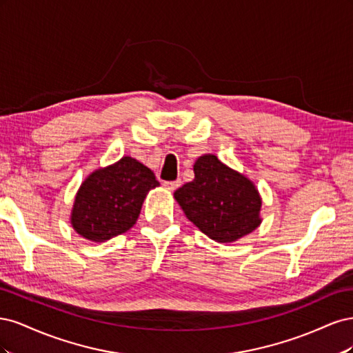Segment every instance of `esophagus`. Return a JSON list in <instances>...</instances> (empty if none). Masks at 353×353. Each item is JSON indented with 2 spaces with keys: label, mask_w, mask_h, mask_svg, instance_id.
<instances>
[{
  "label": "esophagus",
  "mask_w": 353,
  "mask_h": 353,
  "mask_svg": "<svg viewBox=\"0 0 353 353\" xmlns=\"http://www.w3.org/2000/svg\"><path fill=\"white\" fill-rule=\"evenodd\" d=\"M179 185H181V181H165V183H163V187L169 191L176 190Z\"/></svg>",
  "instance_id": "34e87169"
}]
</instances>
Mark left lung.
Segmentation results:
<instances>
[{"mask_svg":"<svg viewBox=\"0 0 353 353\" xmlns=\"http://www.w3.org/2000/svg\"><path fill=\"white\" fill-rule=\"evenodd\" d=\"M193 169L194 179L178 188L174 197L203 234L227 244L261 225L262 197L252 179L215 154L200 156Z\"/></svg>","mask_w":353,"mask_h":353,"instance_id":"obj_1","label":"left lung"}]
</instances>
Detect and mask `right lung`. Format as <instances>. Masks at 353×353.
<instances>
[{
  "instance_id": "right-lung-1",
  "label": "right lung",
  "mask_w": 353,
  "mask_h": 353,
  "mask_svg": "<svg viewBox=\"0 0 353 353\" xmlns=\"http://www.w3.org/2000/svg\"><path fill=\"white\" fill-rule=\"evenodd\" d=\"M159 187L152 169L123 156L95 169L83 179L70 212V223L81 237L108 241L134 227L148 191Z\"/></svg>"
}]
</instances>
